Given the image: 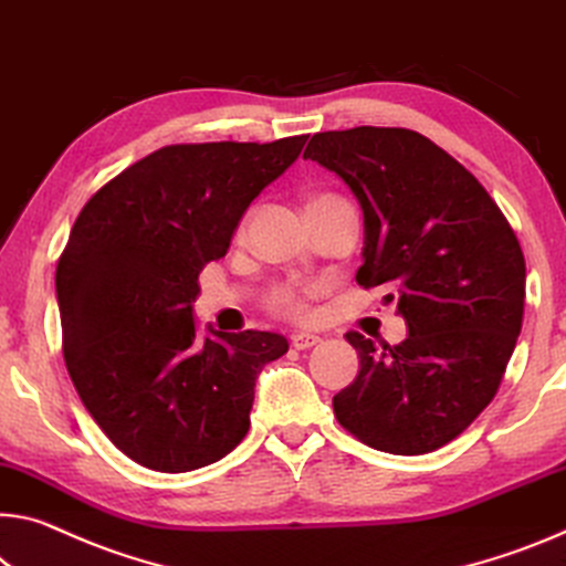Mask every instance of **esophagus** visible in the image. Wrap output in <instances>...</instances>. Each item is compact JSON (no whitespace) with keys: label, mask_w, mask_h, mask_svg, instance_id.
Instances as JSON below:
<instances>
[{"label":"esophagus","mask_w":566,"mask_h":566,"mask_svg":"<svg viewBox=\"0 0 566 566\" xmlns=\"http://www.w3.org/2000/svg\"><path fill=\"white\" fill-rule=\"evenodd\" d=\"M319 343L317 335H312V332H300V335L292 337V347L294 349H310Z\"/></svg>","instance_id":"34e87169"}]
</instances>
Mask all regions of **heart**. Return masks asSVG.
I'll list each match as a JSON object with an SVG mask.
<instances>
[{"label": "heart", "mask_w": 566, "mask_h": 566, "mask_svg": "<svg viewBox=\"0 0 566 566\" xmlns=\"http://www.w3.org/2000/svg\"><path fill=\"white\" fill-rule=\"evenodd\" d=\"M319 199V196H317ZM244 229V223H241ZM319 284L315 282H280L272 284L264 294V304L269 312L292 322H304L312 315V300L317 297Z\"/></svg>", "instance_id": "1"}]
</instances>
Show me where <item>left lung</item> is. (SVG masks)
Wrapping results in <instances>:
<instances>
[{
	"instance_id": "8db88e82",
	"label": "left lung",
	"mask_w": 566,
	"mask_h": 566,
	"mask_svg": "<svg viewBox=\"0 0 566 566\" xmlns=\"http://www.w3.org/2000/svg\"><path fill=\"white\" fill-rule=\"evenodd\" d=\"M304 158L353 188L365 213L355 280L385 290L408 325L382 349L347 332L360 373L332 398L337 423L385 453L436 451L496 396L522 332L524 251L476 176L416 130L315 133Z\"/></svg>"
}]
</instances>
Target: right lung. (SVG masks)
I'll return each mask as SVG.
<instances>
[{
	"label": "right lung",
	"instance_id": "add662e5",
	"mask_svg": "<svg viewBox=\"0 0 566 566\" xmlns=\"http://www.w3.org/2000/svg\"><path fill=\"white\" fill-rule=\"evenodd\" d=\"M310 136L176 143L97 188L62 249L55 286L62 355L80 400L118 451L184 473L244 441L254 382L286 353L272 332L196 337L199 274L241 213Z\"/></svg>",
	"mask_w": 566,
	"mask_h": 566
}]
</instances>
